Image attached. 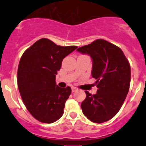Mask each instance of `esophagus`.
I'll return each mask as SVG.
<instances>
[{
    "instance_id": "obj_1",
    "label": "esophagus",
    "mask_w": 146,
    "mask_h": 146,
    "mask_svg": "<svg viewBox=\"0 0 146 146\" xmlns=\"http://www.w3.org/2000/svg\"><path fill=\"white\" fill-rule=\"evenodd\" d=\"M77 90H78V89H77L76 87H72V92H75V91H77Z\"/></svg>"
}]
</instances>
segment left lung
<instances>
[{"mask_svg": "<svg viewBox=\"0 0 146 146\" xmlns=\"http://www.w3.org/2000/svg\"><path fill=\"white\" fill-rule=\"evenodd\" d=\"M77 50L91 55V73L98 88L94 95L85 91L82 113L94 123H104L117 114L126 99L131 80L130 64L121 49L106 40L96 39Z\"/></svg>", "mask_w": 146, "mask_h": 146, "instance_id": "obj_1", "label": "left lung"}]
</instances>
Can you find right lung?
<instances>
[{
	"instance_id": "add662e5",
	"label": "right lung",
	"mask_w": 146,
	"mask_h": 146,
	"mask_svg": "<svg viewBox=\"0 0 146 146\" xmlns=\"http://www.w3.org/2000/svg\"><path fill=\"white\" fill-rule=\"evenodd\" d=\"M77 48L58 46L43 38L22 55L17 70L18 88L28 112L40 122L53 123L64 114L72 89L56 86L55 76L63 59Z\"/></svg>"
}]
</instances>
